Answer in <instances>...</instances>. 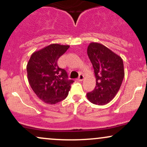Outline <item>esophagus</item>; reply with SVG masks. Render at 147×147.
<instances>
[{
  "label": "esophagus",
  "instance_id": "obj_1",
  "mask_svg": "<svg viewBox=\"0 0 147 147\" xmlns=\"http://www.w3.org/2000/svg\"><path fill=\"white\" fill-rule=\"evenodd\" d=\"M84 76L82 75V74H81V75H79L77 80L79 81V82H82V81L84 80Z\"/></svg>",
  "mask_w": 147,
  "mask_h": 147
}]
</instances>
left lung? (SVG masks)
<instances>
[{
  "label": "left lung",
  "instance_id": "obj_1",
  "mask_svg": "<svg viewBox=\"0 0 147 147\" xmlns=\"http://www.w3.org/2000/svg\"><path fill=\"white\" fill-rule=\"evenodd\" d=\"M96 79V86L88 92L87 98L97 105L108 104L115 97L124 77L123 60L110 49L92 42L87 49Z\"/></svg>",
  "mask_w": 147,
  "mask_h": 147
}]
</instances>
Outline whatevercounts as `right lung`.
<instances>
[{
	"label": "right lung",
	"mask_w": 147,
	"mask_h": 147,
	"mask_svg": "<svg viewBox=\"0 0 147 147\" xmlns=\"http://www.w3.org/2000/svg\"><path fill=\"white\" fill-rule=\"evenodd\" d=\"M70 48L68 45L50 44L32 54L27 64L29 84L43 102L55 104L66 98L73 80L68 79L64 69L57 61Z\"/></svg>",
	"instance_id": "obj_1"
}]
</instances>
